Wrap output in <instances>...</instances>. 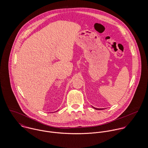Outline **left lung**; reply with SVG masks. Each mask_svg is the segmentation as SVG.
<instances>
[{
    "label": "left lung",
    "instance_id": "1",
    "mask_svg": "<svg viewBox=\"0 0 148 148\" xmlns=\"http://www.w3.org/2000/svg\"><path fill=\"white\" fill-rule=\"evenodd\" d=\"M95 109H97V110H101V109H98V108H95Z\"/></svg>",
    "mask_w": 148,
    "mask_h": 148
}]
</instances>
